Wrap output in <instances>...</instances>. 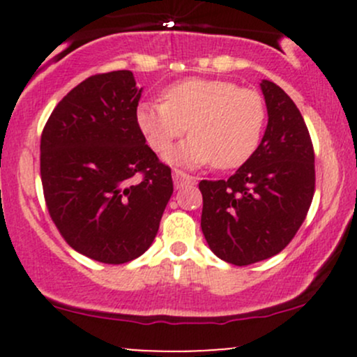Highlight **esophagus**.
Returning <instances> with one entry per match:
<instances>
[{"mask_svg":"<svg viewBox=\"0 0 357 357\" xmlns=\"http://www.w3.org/2000/svg\"><path fill=\"white\" fill-rule=\"evenodd\" d=\"M173 179H174V186L176 188L183 186L184 183H195L196 181V179L192 178V176L183 173V171H179V169H174L173 171Z\"/></svg>","mask_w":357,"mask_h":357,"instance_id":"1","label":"esophagus"}]
</instances>
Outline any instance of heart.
<instances>
[{"label": "heart", "mask_w": 357, "mask_h": 357, "mask_svg": "<svg viewBox=\"0 0 357 357\" xmlns=\"http://www.w3.org/2000/svg\"><path fill=\"white\" fill-rule=\"evenodd\" d=\"M267 121L257 90L221 79H184L162 90V102H141L136 122L147 144L165 153L190 126L192 136L167 153L174 165L233 169L247 162L260 144Z\"/></svg>", "instance_id": "obj_1"}]
</instances>
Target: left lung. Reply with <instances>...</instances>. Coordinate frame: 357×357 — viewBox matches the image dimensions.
Wrapping results in <instances>:
<instances>
[{"label": "left lung", "mask_w": 357, "mask_h": 357, "mask_svg": "<svg viewBox=\"0 0 357 357\" xmlns=\"http://www.w3.org/2000/svg\"><path fill=\"white\" fill-rule=\"evenodd\" d=\"M268 124L247 162L228 179L199 183L202 230L211 252L245 267L277 255L304 223L314 198V146L301 110L261 80Z\"/></svg>", "instance_id": "obj_1"}]
</instances>
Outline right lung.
I'll use <instances>...</instances> for the list:
<instances>
[{
  "label": "right lung",
  "instance_id": "right-lung-1",
  "mask_svg": "<svg viewBox=\"0 0 357 357\" xmlns=\"http://www.w3.org/2000/svg\"><path fill=\"white\" fill-rule=\"evenodd\" d=\"M142 89L130 70L97 73L53 109L40 141L45 203L82 255L119 265L151 247L171 195V167L139 130Z\"/></svg>",
  "mask_w": 357,
  "mask_h": 357
}]
</instances>
